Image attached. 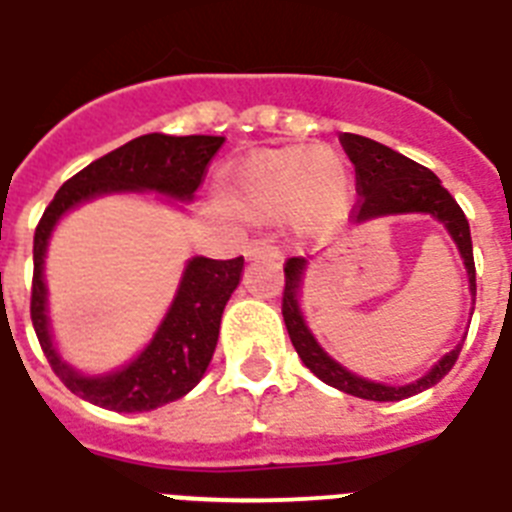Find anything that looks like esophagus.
Instances as JSON below:
<instances>
[{
	"mask_svg": "<svg viewBox=\"0 0 512 512\" xmlns=\"http://www.w3.org/2000/svg\"><path fill=\"white\" fill-rule=\"evenodd\" d=\"M247 257L249 260H260V257H265V260H281V252H278V247H273L270 242L255 239V242H249Z\"/></svg>",
	"mask_w": 512,
	"mask_h": 512,
	"instance_id": "esophagus-1",
	"label": "esophagus"
}]
</instances>
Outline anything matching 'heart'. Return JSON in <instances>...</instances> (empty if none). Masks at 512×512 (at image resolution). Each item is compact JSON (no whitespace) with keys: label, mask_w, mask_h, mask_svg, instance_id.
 <instances>
[{"label":"heart","mask_w":512,"mask_h":512,"mask_svg":"<svg viewBox=\"0 0 512 512\" xmlns=\"http://www.w3.org/2000/svg\"><path fill=\"white\" fill-rule=\"evenodd\" d=\"M350 191L347 165L331 147L270 149L234 170L244 215L260 223L289 218L299 228L326 226Z\"/></svg>","instance_id":"obj_1"}]
</instances>
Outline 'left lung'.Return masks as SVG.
Instances as JSON below:
<instances>
[{
	"label": "left lung",
	"mask_w": 512,
	"mask_h": 512,
	"mask_svg": "<svg viewBox=\"0 0 512 512\" xmlns=\"http://www.w3.org/2000/svg\"><path fill=\"white\" fill-rule=\"evenodd\" d=\"M344 152L355 165V186H357V202L352 207V215L357 220L378 218V215L392 213H429L436 220H442L450 236L458 244L460 255L468 268V281H471V294L476 297V265H473V244H471V228L465 213L455 202L450 191L444 189L442 181L431 173L429 168H423L410 157L394 152V149L384 147L373 139L357 134H342ZM302 270H305V260L302 257H289L284 265V297H281V313H284L286 331L292 339L294 350L302 357V363L315 373V376L326 381L328 386H334L339 392H347L360 400L373 402H397L405 397L423 392L434 386L436 381H442L447 373L452 371V365L458 363V355L463 350V344H458L455 350L439 360L423 378H418L415 384L407 386H386L373 384L365 378L355 376V373L344 371L342 365L334 363L326 352L318 347L313 334L307 331L302 315H299V281H302Z\"/></svg>",
	"instance_id": "1"
}]
</instances>
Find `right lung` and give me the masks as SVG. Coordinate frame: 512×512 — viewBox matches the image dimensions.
<instances>
[{"label": "right lung", "instance_id": "right-lung-1", "mask_svg": "<svg viewBox=\"0 0 512 512\" xmlns=\"http://www.w3.org/2000/svg\"><path fill=\"white\" fill-rule=\"evenodd\" d=\"M223 141H226L223 136H139L68 178L41 215L33 234V331L39 336L41 350L47 355L52 371L81 400L118 413H144L191 392L213 360L220 315L228 297L239 286L244 257L234 260L194 257L186 265L176 299L147 350L123 371L102 378H86L62 363L49 339L47 286L41 276V265L54 223L78 202L107 191L152 189L168 197L191 199V194L205 181L207 165L218 155Z\"/></svg>", "mask_w": 512, "mask_h": 512}]
</instances>
